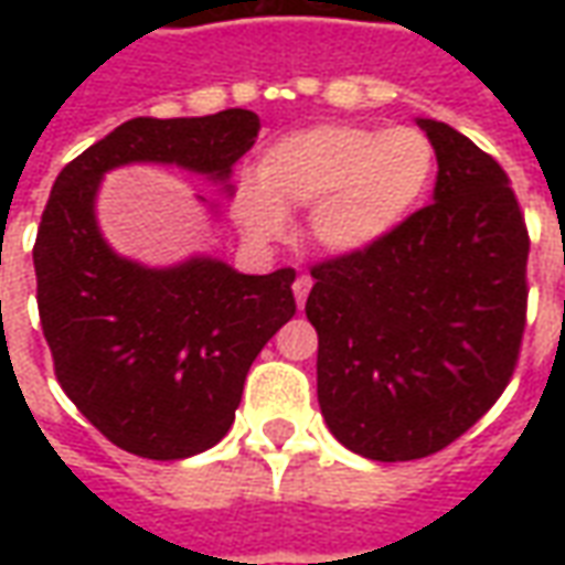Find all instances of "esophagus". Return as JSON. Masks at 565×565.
Listing matches in <instances>:
<instances>
[{
    "label": "esophagus",
    "instance_id": "1",
    "mask_svg": "<svg viewBox=\"0 0 565 565\" xmlns=\"http://www.w3.org/2000/svg\"><path fill=\"white\" fill-rule=\"evenodd\" d=\"M308 294H311V278H308V275H299V278H296V281H294V296H296V306H299V308L306 306Z\"/></svg>",
    "mask_w": 565,
    "mask_h": 565
}]
</instances>
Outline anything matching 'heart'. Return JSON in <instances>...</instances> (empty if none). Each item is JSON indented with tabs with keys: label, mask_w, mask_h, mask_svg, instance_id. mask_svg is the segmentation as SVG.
<instances>
[{
	"label": "heart",
	"mask_w": 565,
	"mask_h": 565,
	"mask_svg": "<svg viewBox=\"0 0 565 565\" xmlns=\"http://www.w3.org/2000/svg\"><path fill=\"white\" fill-rule=\"evenodd\" d=\"M436 150L420 129L320 124L284 136L257 162V184L235 199V221L254 242L287 233V211H311L323 250L354 257L391 238L424 205Z\"/></svg>",
	"instance_id": "1"
}]
</instances>
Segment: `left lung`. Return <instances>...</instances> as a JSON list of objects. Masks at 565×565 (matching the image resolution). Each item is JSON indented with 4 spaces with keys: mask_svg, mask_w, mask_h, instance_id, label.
<instances>
[{
    "mask_svg": "<svg viewBox=\"0 0 565 565\" xmlns=\"http://www.w3.org/2000/svg\"><path fill=\"white\" fill-rule=\"evenodd\" d=\"M426 209L366 254L311 266L318 403L344 448L381 462L448 448L490 412L521 354L530 235L490 153L420 117Z\"/></svg>",
    "mask_w": 565,
    "mask_h": 565,
    "instance_id": "1",
    "label": "left lung"
}]
</instances>
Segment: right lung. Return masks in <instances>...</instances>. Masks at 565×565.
Listing matches in <instances>:
<instances>
[{"label": "right lung", "mask_w": 565, "mask_h": 565, "mask_svg": "<svg viewBox=\"0 0 565 565\" xmlns=\"http://www.w3.org/2000/svg\"><path fill=\"white\" fill-rule=\"evenodd\" d=\"M259 117H136L56 174L32 263L54 372L108 441L148 460H184L217 445L235 420L250 363L296 315L294 269L242 275L190 257L148 269L115 254L96 223L105 172L174 162L233 193V166L254 148Z\"/></svg>", "instance_id": "obj_1"}]
</instances>
